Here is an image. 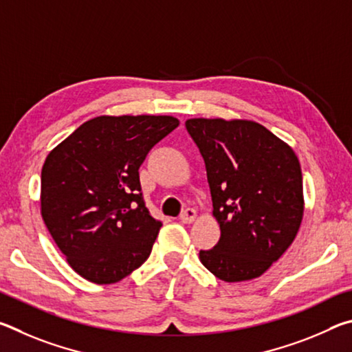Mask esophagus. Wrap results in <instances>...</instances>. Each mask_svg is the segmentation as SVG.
<instances>
[{"label":"esophagus","instance_id":"34e87169","mask_svg":"<svg viewBox=\"0 0 352 352\" xmlns=\"http://www.w3.org/2000/svg\"><path fill=\"white\" fill-rule=\"evenodd\" d=\"M195 217H197V212H195L192 208H186V210L182 212L180 222L182 223H192L194 220H195Z\"/></svg>","mask_w":352,"mask_h":352}]
</instances>
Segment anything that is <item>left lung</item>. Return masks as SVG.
Returning a JSON list of instances; mask_svg holds the SVG:
<instances>
[{
  "mask_svg": "<svg viewBox=\"0 0 352 352\" xmlns=\"http://www.w3.org/2000/svg\"><path fill=\"white\" fill-rule=\"evenodd\" d=\"M220 239L200 261L225 283L261 276L284 254L305 214L302 174L287 142L248 119L192 118Z\"/></svg>",
  "mask_w": 352,
  "mask_h": 352,
  "instance_id": "obj_1",
  "label": "left lung"
}]
</instances>
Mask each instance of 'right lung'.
<instances>
[{
  "label": "right lung",
  "instance_id": "add662e5",
  "mask_svg": "<svg viewBox=\"0 0 352 352\" xmlns=\"http://www.w3.org/2000/svg\"><path fill=\"white\" fill-rule=\"evenodd\" d=\"M174 116H96L47 155L40 212L77 275L115 284L138 269L162 228L144 206L140 166L178 127Z\"/></svg>",
  "mask_w": 352,
  "mask_h": 352
}]
</instances>
